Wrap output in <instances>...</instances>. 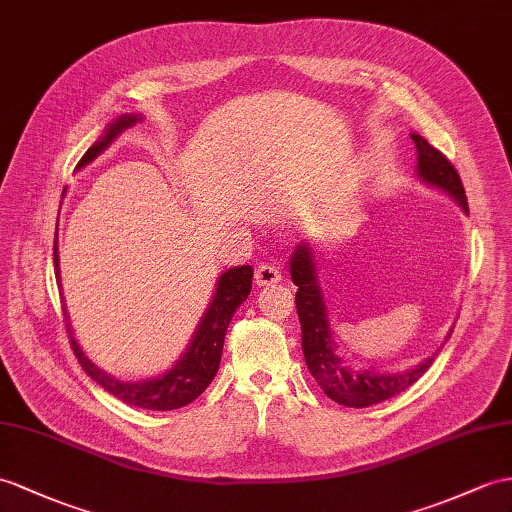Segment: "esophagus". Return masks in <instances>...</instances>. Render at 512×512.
I'll return each mask as SVG.
<instances>
[{
	"label": "esophagus",
	"instance_id": "1",
	"mask_svg": "<svg viewBox=\"0 0 512 512\" xmlns=\"http://www.w3.org/2000/svg\"><path fill=\"white\" fill-rule=\"evenodd\" d=\"M280 280H282L280 269L271 267V265H260V267L256 269V273H254V282H256L258 286H271V284H276V282H280Z\"/></svg>",
	"mask_w": 512,
	"mask_h": 512
}]
</instances>
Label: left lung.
<instances>
[{
    "label": "left lung",
    "instance_id": "8db88e82",
    "mask_svg": "<svg viewBox=\"0 0 512 512\" xmlns=\"http://www.w3.org/2000/svg\"><path fill=\"white\" fill-rule=\"evenodd\" d=\"M410 139H413L417 147V176L423 182L452 195L463 206L465 213H469L463 182H460V176L452 162L439 149H434L423 136L410 134ZM291 280L297 286L295 304L299 323H302L304 360L323 393L336 404L350 408H367L380 404L389 400V397L406 391L410 384H415L430 369L434 358L421 360L419 365L397 373L352 369L336 354L326 299H323V291L317 278L315 254L308 243L297 245L291 256ZM450 334H447V339H450Z\"/></svg>",
    "mask_w": 512,
    "mask_h": 512
}]
</instances>
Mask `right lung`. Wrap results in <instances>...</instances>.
Instances as JSON below:
<instances>
[{
    "mask_svg": "<svg viewBox=\"0 0 512 512\" xmlns=\"http://www.w3.org/2000/svg\"><path fill=\"white\" fill-rule=\"evenodd\" d=\"M136 121H141V115H121L112 123H108L102 139L95 141L80 158L78 169L89 165V162L102 154L123 130L134 126ZM54 269L58 278V241H54ZM252 278H254V269L249 265L232 267L226 273H221V278L217 280L213 302H210L202 321H199L189 347H186V352L180 356L178 363L158 378L143 380V382H123V380L112 378L104 369H99L93 360L84 356L82 347L78 345L76 336L71 332L67 310L62 306V315H65V321H67L65 326L69 332L71 350L76 354L82 369L89 373V376L102 386L104 391L115 395L117 400L136 408H145V410L182 408L186 404H191L193 400H197V397L206 391V386L217 376L226 330L230 326L234 310L245 302L249 291H252Z\"/></svg>",
    "mask_w": 512,
    "mask_h": 512,
    "instance_id": "right-lung-1",
    "label": "right lung"
}]
</instances>
